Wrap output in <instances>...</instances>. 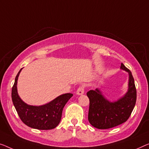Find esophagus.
Here are the masks:
<instances>
[{"instance_id": "34e87169", "label": "esophagus", "mask_w": 149, "mask_h": 149, "mask_svg": "<svg viewBox=\"0 0 149 149\" xmlns=\"http://www.w3.org/2000/svg\"><path fill=\"white\" fill-rule=\"evenodd\" d=\"M84 90H85V87L84 86H80L79 87L77 88L76 94L77 95H81L84 93Z\"/></svg>"}]
</instances>
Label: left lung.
Returning <instances> with one entry per match:
<instances>
[{
	"instance_id": "obj_1",
	"label": "left lung",
	"mask_w": 149,
	"mask_h": 149,
	"mask_svg": "<svg viewBox=\"0 0 149 149\" xmlns=\"http://www.w3.org/2000/svg\"><path fill=\"white\" fill-rule=\"evenodd\" d=\"M120 68L129 74L128 90L124 96L114 102H110L102 95L99 90H90L88 120L94 127L108 129L125 123L129 118L136 101V89L132 73L122 63Z\"/></svg>"
}]
</instances>
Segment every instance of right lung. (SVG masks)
Wrapping results in <instances>:
<instances>
[{
	"instance_id": "add662e5",
	"label": "right lung",
	"mask_w": 149,
	"mask_h": 149,
	"mask_svg": "<svg viewBox=\"0 0 149 149\" xmlns=\"http://www.w3.org/2000/svg\"><path fill=\"white\" fill-rule=\"evenodd\" d=\"M21 71V69L15 77L11 93L13 103L19 118L26 126L35 129L51 130L55 128L60 123L64 106L73 94L68 93L61 95L43 106L27 105L20 98L17 93V79Z\"/></svg>"
}]
</instances>
